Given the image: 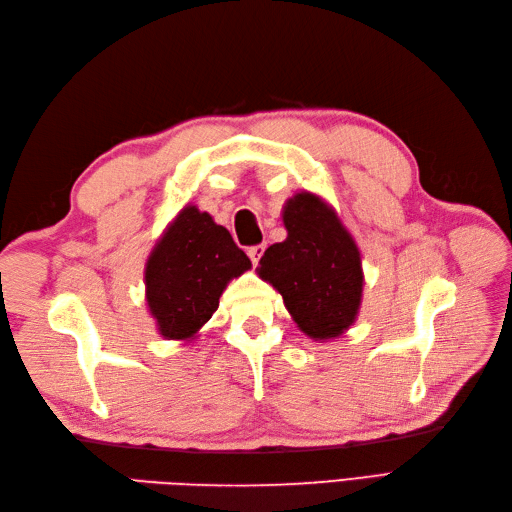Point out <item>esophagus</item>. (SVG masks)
<instances>
[{
	"label": "esophagus",
	"mask_w": 512,
	"mask_h": 512,
	"mask_svg": "<svg viewBox=\"0 0 512 512\" xmlns=\"http://www.w3.org/2000/svg\"><path fill=\"white\" fill-rule=\"evenodd\" d=\"M265 250H267V245H252V247H247V256H250V260L254 262V265H258L260 262V258H262V254H265Z\"/></svg>",
	"instance_id": "obj_1"
}]
</instances>
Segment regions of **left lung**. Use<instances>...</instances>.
<instances>
[{"mask_svg":"<svg viewBox=\"0 0 512 512\" xmlns=\"http://www.w3.org/2000/svg\"><path fill=\"white\" fill-rule=\"evenodd\" d=\"M284 226L286 241L273 243L256 271L282 294L305 335L316 342L339 337L361 307L359 247L333 207L312 192L288 198Z\"/></svg>","mask_w":512,"mask_h":512,"instance_id":"left-lung-1","label":"left lung"}]
</instances>
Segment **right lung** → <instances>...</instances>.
Here are the masks:
<instances>
[{
  "mask_svg": "<svg viewBox=\"0 0 512 512\" xmlns=\"http://www.w3.org/2000/svg\"><path fill=\"white\" fill-rule=\"evenodd\" d=\"M252 267L230 232L188 205L166 226L145 267V297L164 339L190 342L232 277Z\"/></svg>",
  "mask_w": 512,
  "mask_h": 512,
  "instance_id": "1",
  "label": "right lung"
}]
</instances>
